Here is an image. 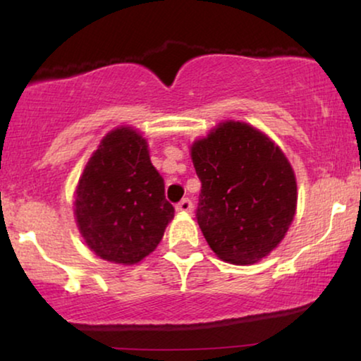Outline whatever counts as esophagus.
Wrapping results in <instances>:
<instances>
[{"instance_id":"obj_1","label":"esophagus","mask_w":361,"mask_h":361,"mask_svg":"<svg viewBox=\"0 0 361 361\" xmlns=\"http://www.w3.org/2000/svg\"><path fill=\"white\" fill-rule=\"evenodd\" d=\"M192 200L190 199H182L179 204L176 205V210L179 212V214H189V212H192Z\"/></svg>"}]
</instances>
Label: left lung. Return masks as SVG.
Masks as SVG:
<instances>
[{
  "mask_svg": "<svg viewBox=\"0 0 361 361\" xmlns=\"http://www.w3.org/2000/svg\"><path fill=\"white\" fill-rule=\"evenodd\" d=\"M192 161L202 182L195 219L224 261H259L284 238L298 204L293 167L263 133L226 121L194 142Z\"/></svg>",
  "mask_w": 361,
  "mask_h": 361,
  "instance_id": "obj_1",
  "label": "left lung"
}]
</instances>
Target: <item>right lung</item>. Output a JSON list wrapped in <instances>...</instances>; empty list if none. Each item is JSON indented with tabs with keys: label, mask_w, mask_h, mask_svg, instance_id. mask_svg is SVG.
Instances as JSON below:
<instances>
[{
	"label": "right lung",
	"mask_w": 361,
	"mask_h": 361,
	"mask_svg": "<svg viewBox=\"0 0 361 361\" xmlns=\"http://www.w3.org/2000/svg\"><path fill=\"white\" fill-rule=\"evenodd\" d=\"M75 216L88 248L103 259L135 264L154 251L174 207L145 137L131 128L103 137L78 180Z\"/></svg>",
	"instance_id": "add662e5"
}]
</instances>
